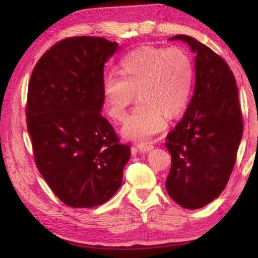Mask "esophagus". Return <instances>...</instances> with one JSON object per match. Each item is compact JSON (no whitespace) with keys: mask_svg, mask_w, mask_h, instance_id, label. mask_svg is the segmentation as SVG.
Returning a JSON list of instances; mask_svg holds the SVG:
<instances>
[{"mask_svg":"<svg viewBox=\"0 0 258 258\" xmlns=\"http://www.w3.org/2000/svg\"><path fill=\"white\" fill-rule=\"evenodd\" d=\"M138 149L140 152L146 154V152H149L154 149V146L150 145V143H140V145L138 146Z\"/></svg>","mask_w":258,"mask_h":258,"instance_id":"esophagus-1","label":"esophagus"}]
</instances>
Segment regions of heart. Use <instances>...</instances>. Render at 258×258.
I'll return each instance as SVG.
<instances>
[{
  "label": "heart",
  "instance_id": "1",
  "mask_svg": "<svg viewBox=\"0 0 258 258\" xmlns=\"http://www.w3.org/2000/svg\"><path fill=\"white\" fill-rule=\"evenodd\" d=\"M118 73L103 80L102 98L108 116L121 121L138 94L140 103L120 131L126 140L148 141L166 128L167 115H180L187 106L195 71L184 50L139 47L119 61Z\"/></svg>",
  "mask_w": 258,
  "mask_h": 258
}]
</instances>
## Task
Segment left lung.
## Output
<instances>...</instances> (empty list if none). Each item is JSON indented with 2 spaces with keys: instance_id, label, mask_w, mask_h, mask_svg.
Listing matches in <instances>:
<instances>
[{
  "instance_id": "1",
  "label": "left lung",
  "mask_w": 258,
  "mask_h": 258,
  "mask_svg": "<svg viewBox=\"0 0 258 258\" xmlns=\"http://www.w3.org/2000/svg\"><path fill=\"white\" fill-rule=\"evenodd\" d=\"M182 41L196 54V83L191 101L165 143L172 156L166 190L186 209L212 203L228 184L242 138L238 87L228 63L187 35Z\"/></svg>"
}]
</instances>
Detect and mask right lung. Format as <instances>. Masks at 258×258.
<instances>
[{"label": "right lung", "mask_w": 258, "mask_h": 258, "mask_svg": "<svg viewBox=\"0 0 258 258\" xmlns=\"http://www.w3.org/2000/svg\"><path fill=\"white\" fill-rule=\"evenodd\" d=\"M119 49L102 37L66 38L32 73L26 116L35 163L67 206L97 207L121 185L131 149L101 116L103 66Z\"/></svg>", "instance_id": "add662e5"}]
</instances>
